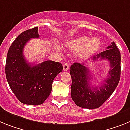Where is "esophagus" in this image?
I'll use <instances>...</instances> for the list:
<instances>
[{
    "label": "esophagus",
    "mask_w": 130,
    "mask_h": 130,
    "mask_svg": "<svg viewBox=\"0 0 130 130\" xmlns=\"http://www.w3.org/2000/svg\"><path fill=\"white\" fill-rule=\"evenodd\" d=\"M63 71H68L69 69V65L67 63H64L63 64Z\"/></svg>",
    "instance_id": "34e87169"
}]
</instances>
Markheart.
<instances>
[{
  "label": "heart",
  "instance_id": "1",
  "mask_svg": "<svg viewBox=\"0 0 130 130\" xmlns=\"http://www.w3.org/2000/svg\"><path fill=\"white\" fill-rule=\"evenodd\" d=\"M101 41L98 38L79 37L67 40L65 43L67 48L76 52V57L82 61L88 59L101 48Z\"/></svg>",
  "mask_w": 130,
  "mask_h": 130
}]
</instances>
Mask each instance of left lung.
<instances>
[{"label":"left lung","mask_w":130,"mask_h":130,"mask_svg":"<svg viewBox=\"0 0 130 130\" xmlns=\"http://www.w3.org/2000/svg\"><path fill=\"white\" fill-rule=\"evenodd\" d=\"M107 59L110 63L107 78L101 86L93 87L89 83L91 80L90 71L83 64L74 63L71 66L70 74L72 84V99L77 106L85 109H97L102 105L112 95L120 78V52L112 42L105 51L98 54L92 60Z\"/></svg>","instance_id":"left-lung-1"}]
</instances>
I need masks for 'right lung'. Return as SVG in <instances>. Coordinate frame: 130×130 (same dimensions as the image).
I'll return each instance as SVG.
<instances>
[{
  "instance_id": "add662e5",
  "label": "right lung",
  "mask_w": 130,
  "mask_h": 130,
  "mask_svg": "<svg viewBox=\"0 0 130 130\" xmlns=\"http://www.w3.org/2000/svg\"><path fill=\"white\" fill-rule=\"evenodd\" d=\"M39 38L38 27L21 32L8 50L5 73L11 90L23 104H42L51 93L54 79L63 71L59 62L48 60L31 65L25 59L23 49L31 38Z\"/></svg>"
}]
</instances>
